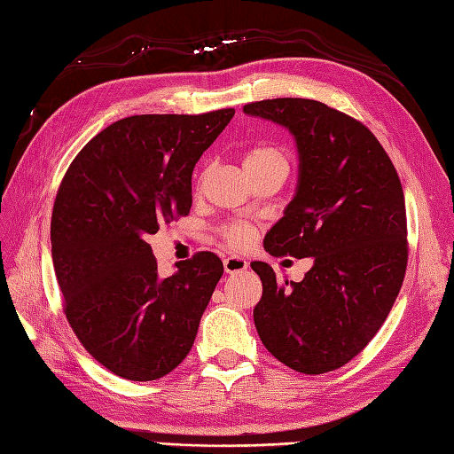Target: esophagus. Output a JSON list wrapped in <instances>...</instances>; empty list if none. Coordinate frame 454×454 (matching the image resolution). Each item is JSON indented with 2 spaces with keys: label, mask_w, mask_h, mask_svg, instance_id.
<instances>
[{
  "label": "esophagus",
  "mask_w": 454,
  "mask_h": 454,
  "mask_svg": "<svg viewBox=\"0 0 454 454\" xmlns=\"http://www.w3.org/2000/svg\"><path fill=\"white\" fill-rule=\"evenodd\" d=\"M223 268L227 274H240V271H245L248 268V262L239 256H227L223 260Z\"/></svg>",
  "instance_id": "esophagus-1"
}]
</instances>
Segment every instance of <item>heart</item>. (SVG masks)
Wrapping results in <instances>:
<instances>
[{
    "label": "heart",
    "mask_w": 454,
    "mask_h": 454,
    "mask_svg": "<svg viewBox=\"0 0 454 454\" xmlns=\"http://www.w3.org/2000/svg\"><path fill=\"white\" fill-rule=\"evenodd\" d=\"M243 165L247 173H254V170H262L276 165L287 167V160H286V155L281 153L278 147L262 144V145L250 147L247 151ZM200 186H201V178H200ZM221 237H223V240L231 248H245L253 243V229L245 223H227L221 227Z\"/></svg>",
    "instance_id": "b5f03b06"
}]
</instances>
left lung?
<instances>
[{
  "instance_id": "8db88e82",
  "label": "left lung",
  "mask_w": 454,
  "mask_h": 454,
  "mask_svg": "<svg viewBox=\"0 0 454 454\" xmlns=\"http://www.w3.org/2000/svg\"><path fill=\"white\" fill-rule=\"evenodd\" d=\"M245 113L286 126L299 151L294 200L264 239L271 256L312 258L303 281L262 279L254 325L281 364L305 375L346 365L377 334L408 264L404 192L371 129L310 98H268Z\"/></svg>"
}]
</instances>
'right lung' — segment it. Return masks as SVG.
I'll use <instances>...</instances> for the list:
<instances>
[{
	"label": "right lung",
	"instance_id": "right-lung-1",
	"mask_svg": "<svg viewBox=\"0 0 454 454\" xmlns=\"http://www.w3.org/2000/svg\"><path fill=\"white\" fill-rule=\"evenodd\" d=\"M233 114L118 120L79 151L58 188L50 239L66 318L118 377L160 379L192 349L223 262L198 253L159 278L145 239L190 214L192 170Z\"/></svg>",
	"mask_w": 454,
	"mask_h": 454
}]
</instances>
